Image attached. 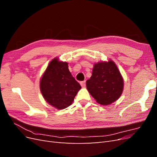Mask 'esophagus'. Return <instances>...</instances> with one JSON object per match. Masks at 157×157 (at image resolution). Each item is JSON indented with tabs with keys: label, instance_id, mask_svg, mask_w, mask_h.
<instances>
[{
	"label": "esophagus",
	"instance_id": "obj_1",
	"mask_svg": "<svg viewBox=\"0 0 157 157\" xmlns=\"http://www.w3.org/2000/svg\"><path fill=\"white\" fill-rule=\"evenodd\" d=\"M80 84L82 87H85V86H86V81H82L80 82Z\"/></svg>",
	"mask_w": 157,
	"mask_h": 157
}]
</instances>
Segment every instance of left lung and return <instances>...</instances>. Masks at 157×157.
<instances>
[{"label":"left lung","instance_id":"8db88e82","mask_svg":"<svg viewBox=\"0 0 157 157\" xmlns=\"http://www.w3.org/2000/svg\"><path fill=\"white\" fill-rule=\"evenodd\" d=\"M124 80L112 60L95 63L92 75L86 80V88L96 101L108 105L117 101L123 91Z\"/></svg>","mask_w":157,"mask_h":157}]
</instances>
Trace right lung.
Returning <instances> with one entry per match:
<instances>
[{
	"mask_svg": "<svg viewBox=\"0 0 157 157\" xmlns=\"http://www.w3.org/2000/svg\"><path fill=\"white\" fill-rule=\"evenodd\" d=\"M80 84L70 73L67 62L52 59L40 79V89L45 100L58 109L71 105L77 92Z\"/></svg>",
	"mask_w": 157,
	"mask_h": 157,
	"instance_id": "add662e5",
	"label": "right lung"
}]
</instances>
